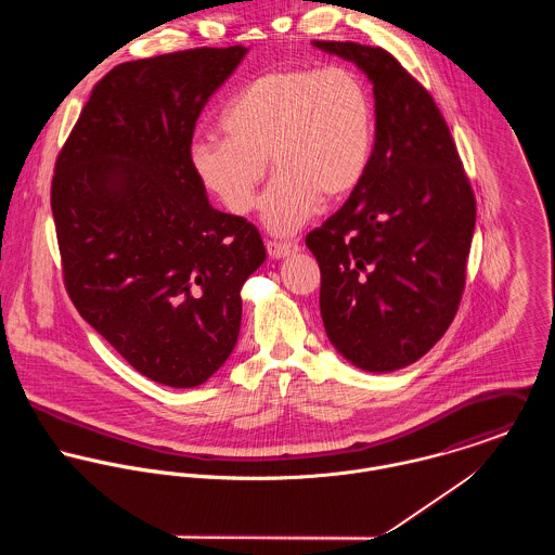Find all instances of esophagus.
<instances>
[{
    "mask_svg": "<svg viewBox=\"0 0 555 555\" xmlns=\"http://www.w3.org/2000/svg\"><path fill=\"white\" fill-rule=\"evenodd\" d=\"M267 251L271 258L280 260V258H286V256H293L299 251V245L297 243H280V241H269L267 243Z\"/></svg>",
    "mask_w": 555,
    "mask_h": 555,
    "instance_id": "esophagus-1",
    "label": "esophagus"
}]
</instances>
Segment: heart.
<instances>
[{"instance_id":"heart-1","label":"heart","mask_w":555,"mask_h":555,"mask_svg":"<svg viewBox=\"0 0 555 555\" xmlns=\"http://www.w3.org/2000/svg\"><path fill=\"white\" fill-rule=\"evenodd\" d=\"M229 137L192 141L198 181L233 214L256 205L267 159L275 170L262 194V222L278 235L304 227L318 205L348 198L367 172L376 113L354 70L288 66L249 80L222 115Z\"/></svg>"}]
</instances>
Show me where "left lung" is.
Segmentation results:
<instances>
[{"instance_id": "1", "label": "left lung", "mask_w": 555, "mask_h": 555, "mask_svg": "<svg viewBox=\"0 0 555 555\" xmlns=\"http://www.w3.org/2000/svg\"><path fill=\"white\" fill-rule=\"evenodd\" d=\"M374 85L376 143L365 177L306 243L320 267V317L365 372L418 361L457 314L475 233L473 185L429 91L391 53L314 40Z\"/></svg>"}]
</instances>
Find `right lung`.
<instances>
[{"label": "right lung", "instance_id": "right-lung-1", "mask_svg": "<svg viewBox=\"0 0 555 555\" xmlns=\"http://www.w3.org/2000/svg\"><path fill=\"white\" fill-rule=\"evenodd\" d=\"M245 53L201 47L115 66L55 162L75 308L139 374L175 389L231 357L241 286L267 258L258 229L214 209L190 164L196 119Z\"/></svg>", "mask_w": 555, "mask_h": 555}]
</instances>
